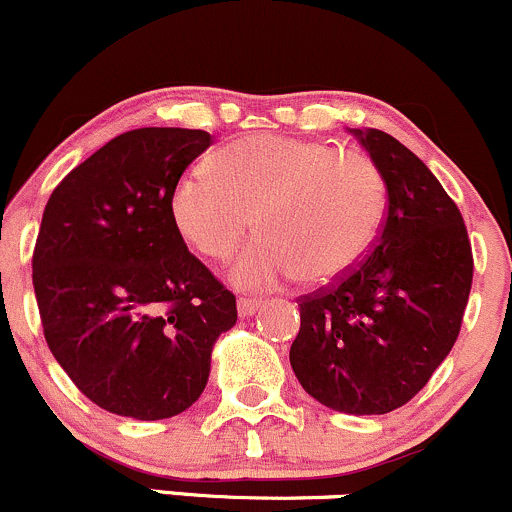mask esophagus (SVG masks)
Segmentation results:
<instances>
[{
    "label": "esophagus",
    "instance_id": "obj_1",
    "mask_svg": "<svg viewBox=\"0 0 512 512\" xmlns=\"http://www.w3.org/2000/svg\"><path fill=\"white\" fill-rule=\"evenodd\" d=\"M261 307H263V302L256 300V298H239V300H236V310H239V317L256 315Z\"/></svg>",
    "mask_w": 512,
    "mask_h": 512
}]
</instances>
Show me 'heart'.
I'll return each instance as SVG.
<instances>
[{
	"instance_id": "b5f03b06",
	"label": "heart",
	"mask_w": 512,
	"mask_h": 512,
	"mask_svg": "<svg viewBox=\"0 0 512 512\" xmlns=\"http://www.w3.org/2000/svg\"><path fill=\"white\" fill-rule=\"evenodd\" d=\"M388 188L371 156L295 136H246L212 153L170 192V219L205 258L224 261L251 224L256 241L229 278L276 290L327 285L364 261L386 222Z\"/></svg>"
}]
</instances>
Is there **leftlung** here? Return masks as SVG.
I'll use <instances>...</instances> for the list:
<instances>
[{
  "label": "left lung",
  "mask_w": 512,
  "mask_h": 512,
  "mask_svg": "<svg viewBox=\"0 0 512 512\" xmlns=\"http://www.w3.org/2000/svg\"><path fill=\"white\" fill-rule=\"evenodd\" d=\"M349 134L386 178V222L354 271L300 300L290 366L327 408L386 415L452 351L474 258L459 207L410 148L381 129Z\"/></svg>",
  "instance_id": "left-lung-1"
}]
</instances>
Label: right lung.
Segmentation results:
<instances>
[{"label":"right lung","mask_w":512,"mask_h":512,"mask_svg":"<svg viewBox=\"0 0 512 512\" xmlns=\"http://www.w3.org/2000/svg\"><path fill=\"white\" fill-rule=\"evenodd\" d=\"M210 144L200 129L126 131L70 170L43 212L34 290L48 349L114 415L188 410L236 324V298L170 219V192Z\"/></svg>","instance_id":"1"}]
</instances>
